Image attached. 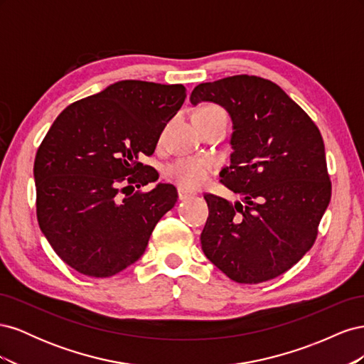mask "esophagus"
Returning a JSON list of instances; mask_svg holds the SVG:
<instances>
[{
  "label": "esophagus",
  "instance_id": "esophagus-1",
  "mask_svg": "<svg viewBox=\"0 0 364 364\" xmlns=\"http://www.w3.org/2000/svg\"><path fill=\"white\" fill-rule=\"evenodd\" d=\"M178 194H179V200H185V199H188V197L194 196L193 191L183 188V186H179V188H178Z\"/></svg>",
  "mask_w": 364,
  "mask_h": 364
}]
</instances>
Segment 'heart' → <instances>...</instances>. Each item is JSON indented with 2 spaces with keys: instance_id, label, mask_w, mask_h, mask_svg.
I'll return each instance as SVG.
<instances>
[{
  "instance_id": "1",
  "label": "heart",
  "mask_w": 364,
  "mask_h": 364,
  "mask_svg": "<svg viewBox=\"0 0 364 364\" xmlns=\"http://www.w3.org/2000/svg\"><path fill=\"white\" fill-rule=\"evenodd\" d=\"M225 114L222 107L214 105H206L200 107L197 114ZM196 114V115H197ZM226 115V114H225ZM213 171V161L205 156H182L174 159L165 167V176L173 182L183 186L186 190L200 188L206 183L209 174Z\"/></svg>"
}]
</instances>
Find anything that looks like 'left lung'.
<instances>
[{
    "instance_id": "1",
    "label": "left lung",
    "mask_w": 364,
    "mask_h": 364,
    "mask_svg": "<svg viewBox=\"0 0 364 364\" xmlns=\"http://www.w3.org/2000/svg\"><path fill=\"white\" fill-rule=\"evenodd\" d=\"M190 100L217 103L232 118L234 151L220 178L243 199L205 194L202 250L235 282L277 278L311 249L331 200L321 132L277 83L257 75L200 83Z\"/></svg>"
}]
</instances>
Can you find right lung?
Returning <instances> with one entry per match:
<instances>
[{"instance_id":"1","label":"right lung","mask_w":364,"mask_h":364,"mask_svg":"<svg viewBox=\"0 0 364 364\" xmlns=\"http://www.w3.org/2000/svg\"><path fill=\"white\" fill-rule=\"evenodd\" d=\"M185 97L183 85L121 80L54 119L33 168L36 215L54 252L74 270L92 278L124 270L178 202L170 183L134 190L158 181L139 158L153 155Z\"/></svg>"}]
</instances>
